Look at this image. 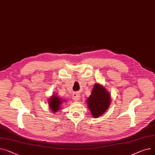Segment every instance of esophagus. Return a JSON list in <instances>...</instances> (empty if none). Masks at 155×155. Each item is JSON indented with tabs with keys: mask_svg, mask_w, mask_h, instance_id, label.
Here are the masks:
<instances>
[{
	"mask_svg": "<svg viewBox=\"0 0 155 155\" xmlns=\"http://www.w3.org/2000/svg\"><path fill=\"white\" fill-rule=\"evenodd\" d=\"M72 98L74 101H78L80 98V94H78V92H74L73 94H72Z\"/></svg>",
	"mask_w": 155,
	"mask_h": 155,
	"instance_id": "34e87169",
	"label": "esophagus"
}]
</instances>
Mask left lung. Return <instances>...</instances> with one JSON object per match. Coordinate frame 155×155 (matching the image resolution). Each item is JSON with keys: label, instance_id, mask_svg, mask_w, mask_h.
Returning a JSON list of instances; mask_svg holds the SVG:
<instances>
[{"label": "left lung", "instance_id": "obj_1", "mask_svg": "<svg viewBox=\"0 0 155 155\" xmlns=\"http://www.w3.org/2000/svg\"><path fill=\"white\" fill-rule=\"evenodd\" d=\"M87 103L93 117L98 118L104 114L110 105V94L104 87L96 84L87 100Z\"/></svg>", "mask_w": 155, "mask_h": 155}]
</instances>
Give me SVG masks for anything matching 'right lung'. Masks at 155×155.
Returning a JSON list of instances; mask_svg holds the SVG:
<instances>
[{
	"mask_svg": "<svg viewBox=\"0 0 155 155\" xmlns=\"http://www.w3.org/2000/svg\"><path fill=\"white\" fill-rule=\"evenodd\" d=\"M49 101V107H50V109L51 111L56 113L59 110L60 108V105L62 101L60 98H59L58 97L56 96V95H54L51 97V98H50Z\"/></svg>",
	"mask_w": 155,
	"mask_h": 155,
	"instance_id": "obj_1",
	"label": "right lung"
}]
</instances>
